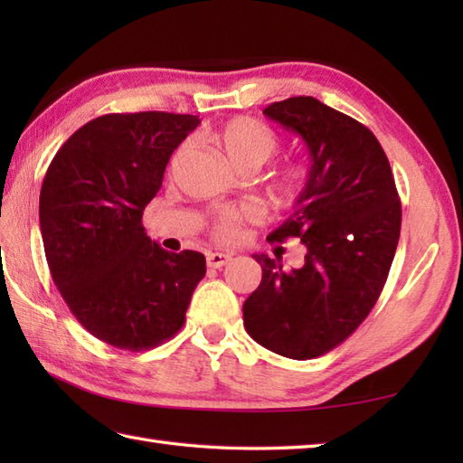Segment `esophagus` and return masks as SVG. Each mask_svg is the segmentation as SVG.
I'll list each match as a JSON object with an SVG mask.
<instances>
[{"instance_id":"esophagus-1","label":"esophagus","mask_w":463,"mask_h":463,"mask_svg":"<svg viewBox=\"0 0 463 463\" xmlns=\"http://www.w3.org/2000/svg\"><path fill=\"white\" fill-rule=\"evenodd\" d=\"M232 259L229 254H222V252H211L206 254V264H209V269H222L229 264Z\"/></svg>"}]
</instances>
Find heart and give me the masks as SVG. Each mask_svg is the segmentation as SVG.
<instances>
[{
  "label": "heart",
  "instance_id": "1",
  "mask_svg": "<svg viewBox=\"0 0 463 463\" xmlns=\"http://www.w3.org/2000/svg\"><path fill=\"white\" fill-rule=\"evenodd\" d=\"M213 143L219 146L234 166L257 163L262 165L277 151L279 137L269 125H264L250 117H237L226 121L219 131L213 133ZM302 181V169L290 166L284 173L282 189L294 191ZM260 219V209L254 203H242L237 206H226L214 216L213 231L221 241H234L241 234L244 224Z\"/></svg>",
  "mask_w": 463,
  "mask_h": 463
}]
</instances>
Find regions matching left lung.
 Returning <instances> with one entry per match:
<instances>
[{
    "mask_svg": "<svg viewBox=\"0 0 463 463\" xmlns=\"http://www.w3.org/2000/svg\"><path fill=\"white\" fill-rule=\"evenodd\" d=\"M307 143L310 171L294 211L269 242L298 239L302 269L254 254L260 287L244 300V328L260 346L292 360L336 348L376 304L394 260L402 204L388 156L352 117L314 97L262 111Z\"/></svg>",
    "mask_w": 463,
    "mask_h": 463,
    "instance_id": "obj_1",
    "label": "left lung"
}]
</instances>
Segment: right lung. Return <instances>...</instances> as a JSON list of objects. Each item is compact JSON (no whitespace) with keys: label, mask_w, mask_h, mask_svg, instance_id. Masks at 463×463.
I'll return each instance as SVG.
<instances>
[{"label":"right lung","mask_w":463,"mask_h":463,"mask_svg":"<svg viewBox=\"0 0 463 463\" xmlns=\"http://www.w3.org/2000/svg\"><path fill=\"white\" fill-rule=\"evenodd\" d=\"M196 115L111 113L61 145L39 194L52 279L81 326L115 348L141 352L183 328L206 272L201 252H169L146 237L143 211Z\"/></svg>","instance_id":"right-lung-1"}]
</instances>
